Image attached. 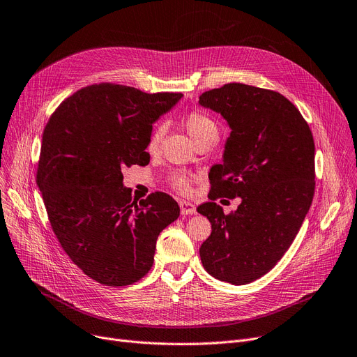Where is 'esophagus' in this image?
I'll list each match as a JSON object with an SVG mask.
<instances>
[{
	"instance_id": "esophagus-1",
	"label": "esophagus",
	"mask_w": 357,
	"mask_h": 357,
	"mask_svg": "<svg viewBox=\"0 0 357 357\" xmlns=\"http://www.w3.org/2000/svg\"><path fill=\"white\" fill-rule=\"evenodd\" d=\"M180 211L181 215H193V213H196V206L192 202L180 201Z\"/></svg>"
}]
</instances>
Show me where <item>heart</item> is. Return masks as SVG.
Here are the masks:
<instances>
[{
	"mask_svg": "<svg viewBox=\"0 0 357 357\" xmlns=\"http://www.w3.org/2000/svg\"><path fill=\"white\" fill-rule=\"evenodd\" d=\"M181 124L184 127V130L188 132V135L193 139V142L201 140L204 137H217L218 135V127L209 116L204 112L193 111L189 112L186 117H183ZM162 129L161 127H156V129L152 132L149 142H148V151L153 152L156 148H158L160 139H161ZM190 177L188 174L183 173H176L171 176V184L173 188L180 190V192H188L190 189Z\"/></svg>",
	"mask_w": 357,
	"mask_h": 357,
	"instance_id": "heart-1",
	"label": "heart"
}]
</instances>
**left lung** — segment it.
<instances>
[{"label":"left lung","mask_w":357,"mask_h":357,"mask_svg":"<svg viewBox=\"0 0 357 357\" xmlns=\"http://www.w3.org/2000/svg\"><path fill=\"white\" fill-rule=\"evenodd\" d=\"M199 105L231 130L209 171L211 202L197 208L212 230L199 255L208 274L241 286L273 269L301 230L315 190V144L301 111L274 91L228 83ZM218 197L242 202L225 216Z\"/></svg>","instance_id":"obj_1"}]
</instances>
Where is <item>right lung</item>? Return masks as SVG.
Wrapping results in <instances>:
<instances>
[{"label": "right lung", "instance_id": "1", "mask_svg": "<svg viewBox=\"0 0 357 357\" xmlns=\"http://www.w3.org/2000/svg\"><path fill=\"white\" fill-rule=\"evenodd\" d=\"M181 96L92 84L67 98L45 127L36 183L51 227L70 259L105 286L146 275L156 238L180 215L162 192L137 205L121 169L149 164L152 124Z\"/></svg>", "mask_w": 357, "mask_h": 357}]
</instances>
